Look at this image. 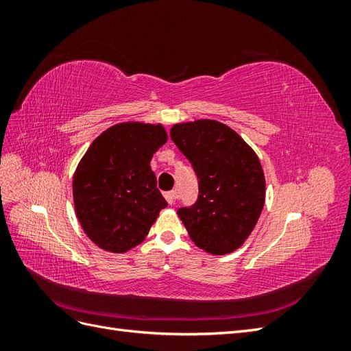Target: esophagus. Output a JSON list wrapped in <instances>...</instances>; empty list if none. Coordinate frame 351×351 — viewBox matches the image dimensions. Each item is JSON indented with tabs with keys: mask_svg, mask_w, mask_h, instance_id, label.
Listing matches in <instances>:
<instances>
[{
	"mask_svg": "<svg viewBox=\"0 0 351 351\" xmlns=\"http://www.w3.org/2000/svg\"><path fill=\"white\" fill-rule=\"evenodd\" d=\"M164 197L167 199V202L169 205H174V202H176V199H177V192H167V193H164Z\"/></svg>",
	"mask_w": 351,
	"mask_h": 351,
	"instance_id": "obj_1",
	"label": "esophagus"
}]
</instances>
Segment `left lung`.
I'll list each match as a JSON object with an SVG mask.
<instances>
[{
    "label": "left lung",
    "mask_w": 351,
    "mask_h": 351,
    "mask_svg": "<svg viewBox=\"0 0 351 351\" xmlns=\"http://www.w3.org/2000/svg\"><path fill=\"white\" fill-rule=\"evenodd\" d=\"M169 134L199 178L196 204L177 210L190 239L210 254L234 252L250 236L265 204L258 155L215 120L174 124Z\"/></svg>",
    "instance_id": "obj_1"
}]
</instances>
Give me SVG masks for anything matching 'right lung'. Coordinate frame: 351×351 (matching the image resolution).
Returning a JSON list of instances; mask_svg holds the SVG:
<instances>
[{
  "instance_id": "add662e5",
  "label": "right lung",
  "mask_w": 351,
  "mask_h": 351,
  "mask_svg": "<svg viewBox=\"0 0 351 351\" xmlns=\"http://www.w3.org/2000/svg\"><path fill=\"white\" fill-rule=\"evenodd\" d=\"M167 142L161 124L127 121L101 133L73 176L76 215L98 247L124 253L141 244L167 200L151 168Z\"/></svg>"
}]
</instances>
